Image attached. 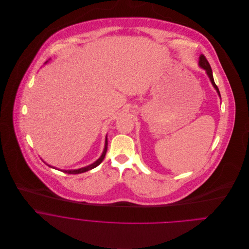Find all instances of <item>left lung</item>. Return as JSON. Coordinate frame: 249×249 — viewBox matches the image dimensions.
Listing matches in <instances>:
<instances>
[{
  "mask_svg": "<svg viewBox=\"0 0 249 249\" xmlns=\"http://www.w3.org/2000/svg\"><path fill=\"white\" fill-rule=\"evenodd\" d=\"M199 66H200L202 69H204V70L206 71L207 74H208V76H209V78H210V80H211V82H212V84H213V88L216 90V92H217L218 96L220 97L219 90H218V88H217V86L215 85L214 80H213V71H212V69H211V66H210V64H209L208 60L206 59V57H205L203 54H201V55L199 56Z\"/></svg>",
  "mask_w": 249,
  "mask_h": 249,
  "instance_id": "left-lung-1",
  "label": "left lung"
}]
</instances>
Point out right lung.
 Returning <instances> with one entry per match:
<instances>
[{
  "instance_id": "1",
  "label": "right lung",
  "mask_w": 249,
  "mask_h": 249,
  "mask_svg": "<svg viewBox=\"0 0 249 249\" xmlns=\"http://www.w3.org/2000/svg\"><path fill=\"white\" fill-rule=\"evenodd\" d=\"M107 138H106V144H105V149H104V152H103V154H102V156L96 161V162H94L93 164H91V165H89V166H87V167H84V168H80V169H77V170H70V171H63L64 173H66V174H70V175H77V174H82V173H85V172H88V171H90V170H92V169H94V168H96V167H98L102 162H103V160L105 159V157H106V154H107Z\"/></svg>"
}]
</instances>
